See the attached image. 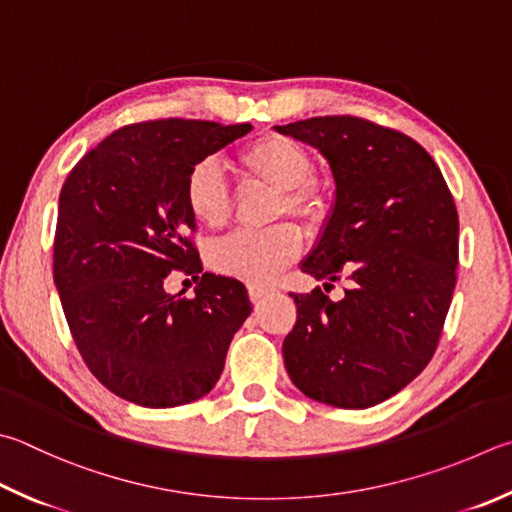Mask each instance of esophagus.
<instances>
[{"label": "esophagus", "mask_w": 512, "mask_h": 512, "mask_svg": "<svg viewBox=\"0 0 512 512\" xmlns=\"http://www.w3.org/2000/svg\"><path fill=\"white\" fill-rule=\"evenodd\" d=\"M266 295H268V288H262V286H250L248 288V297H250V302H253V304H257L259 300H264Z\"/></svg>", "instance_id": "34e87169"}]
</instances>
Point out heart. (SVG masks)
Listing matches in <instances>:
<instances>
[{
    "mask_svg": "<svg viewBox=\"0 0 512 512\" xmlns=\"http://www.w3.org/2000/svg\"><path fill=\"white\" fill-rule=\"evenodd\" d=\"M237 165L246 179L280 190L275 215L288 212L313 230L327 221L331 210L329 194L320 183L309 179L313 174V156L295 138L282 134L259 136L244 147ZM183 199L190 215L201 226L219 228L228 221V188L219 167L212 161H199L190 167L183 183ZM300 248L302 232L293 224L266 230H239L210 248V264L221 275L264 286L300 255Z\"/></svg>",
    "mask_w": 512,
    "mask_h": 512,
    "instance_id": "1",
    "label": "heart"
}]
</instances>
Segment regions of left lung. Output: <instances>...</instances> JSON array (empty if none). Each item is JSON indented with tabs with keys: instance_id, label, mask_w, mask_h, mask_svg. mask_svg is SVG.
<instances>
[{
	"instance_id": "1",
	"label": "left lung",
	"mask_w": 512,
	"mask_h": 512,
	"mask_svg": "<svg viewBox=\"0 0 512 512\" xmlns=\"http://www.w3.org/2000/svg\"><path fill=\"white\" fill-rule=\"evenodd\" d=\"M329 161L336 201L302 273L322 288L297 306L282 353L293 385L313 401L365 410L421 374L439 345L459 262V215L439 165L414 138L358 116L277 125Z\"/></svg>"
}]
</instances>
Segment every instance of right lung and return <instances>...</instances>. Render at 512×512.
I'll return each mask as SVG.
<instances>
[{
  "label": "right lung",
  "instance_id": "right-lung-1",
  "mask_svg": "<svg viewBox=\"0 0 512 512\" xmlns=\"http://www.w3.org/2000/svg\"><path fill=\"white\" fill-rule=\"evenodd\" d=\"M250 129L183 118L120 127L62 185L53 282L82 360L129 403L159 410L206 396L253 311L232 277L202 273L192 298L162 288L172 270L203 271L185 176Z\"/></svg>",
  "mask_w": 512,
  "mask_h": 512
}]
</instances>
